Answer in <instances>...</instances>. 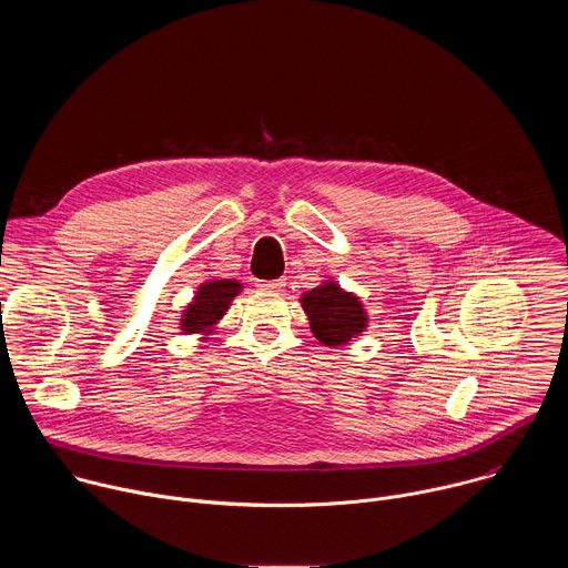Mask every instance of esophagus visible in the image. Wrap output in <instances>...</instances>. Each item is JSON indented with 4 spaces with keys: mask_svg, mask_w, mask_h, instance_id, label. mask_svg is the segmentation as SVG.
I'll use <instances>...</instances> for the list:
<instances>
[{
    "mask_svg": "<svg viewBox=\"0 0 568 568\" xmlns=\"http://www.w3.org/2000/svg\"><path fill=\"white\" fill-rule=\"evenodd\" d=\"M283 285H285V283H283L281 278H276V281H258V283H256V287H261V290H265V292H281Z\"/></svg>",
    "mask_w": 568,
    "mask_h": 568,
    "instance_id": "obj_1",
    "label": "esophagus"
}]
</instances>
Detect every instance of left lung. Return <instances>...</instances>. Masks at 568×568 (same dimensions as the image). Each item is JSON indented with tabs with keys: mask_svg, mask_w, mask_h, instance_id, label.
<instances>
[{
	"mask_svg": "<svg viewBox=\"0 0 568 568\" xmlns=\"http://www.w3.org/2000/svg\"><path fill=\"white\" fill-rule=\"evenodd\" d=\"M314 337L326 346H344L366 328V312L357 296L337 283H323L301 296Z\"/></svg>",
	"mask_w": 568,
	"mask_h": 568,
	"instance_id": "1",
	"label": "left lung"
}]
</instances>
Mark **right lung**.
<instances>
[{
	"label": "right lung",
	"mask_w": 568,
	"mask_h": 568,
	"mask_svg": "<svg viewBox=\"0 0 568 568\" xmlns=\"http://www.w3.org/2000/svg\"><path fill=\"white\" fill-rule=\"evenodd\" d=\"M240 283L237 281H209L197 290V296L193 298V303L184 310V318H182V331L184 333H204L209 331L217 318H222V314L226 312V307L231 305V298L240 292Z\"/></svg>",
	"instance_id": "add662e5"
}]
</instances>
